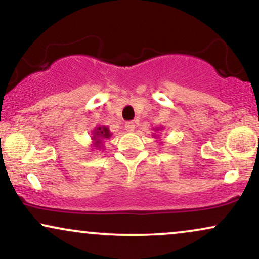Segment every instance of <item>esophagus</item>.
Listing matches in <instances>:
<instances>
[{
	"instance_id": "34e87169",
	"label": "esophagus",
	"mask_w": 259,
	"mask_h": 259,
	"mask_svg": "<svg viewBox=\"0 0 259 259\" xmlns=\"http://www.w3.org/2000/svg\"><path fill=\"white\" fill-rule=\"evenodd\" d=\"M124 128H126L127 132H133L136 128V124L132 121H130V122H126V124H124Z\"/></svg>"
}]
</instances>
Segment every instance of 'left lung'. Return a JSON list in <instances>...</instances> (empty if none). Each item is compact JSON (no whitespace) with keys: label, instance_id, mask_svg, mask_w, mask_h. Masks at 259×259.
<instances>
[{"label":"left lung","instance_id":"1","mask_svg":"<svg viewBox=\"0 0 259 259\" xmlns=\"http://www.w3.org/2000/svg\"><path fill=\"white\" fill-rule=\"evenodd\" d=\"M157 130H159V128H156V131H157Z\"/></svg>","mask_w":259,"mask_h":259}]
</instances>
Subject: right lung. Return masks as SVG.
I'll return each instance as SVG.
<instances>
[{
  "label": "right lung",
  "instance_id": "right-lung-1",
  "mask_svg": "<svg viewBox=\"0 0 259 259\" xmlns=\"http://www.w3.org/2000/svg\"><path fill=\"white\" fill-rule=\"evenodd\" d=\"M111 137V132L109 131L108 127L102 126V127H97L93 131V147L96 148H103V139H108Z\"/></svg>",
  "mask_w": 259,
  "mask_h": 259
}]
</instances>
